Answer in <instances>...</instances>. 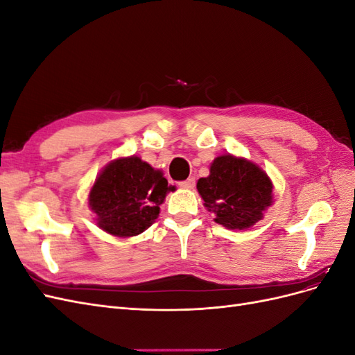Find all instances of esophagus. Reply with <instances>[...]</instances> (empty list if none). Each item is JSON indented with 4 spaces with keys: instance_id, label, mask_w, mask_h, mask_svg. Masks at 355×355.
<instances>
[{
    "instance_id": "1",
    "label": "esophagus",
    "mask_w": 355,
    "mask_h": 355,
    "mask_svg": "<svg viewBox=\"0 0 355 355\" xmlns=\"http://www.w3.org/2000/svg\"><path fill=\"white\" fill-rule=\"evenodd\" d=\"M179 187L184 188V189H194L196 187V179L194 178H189L184 182H179Z\"/></svg>"
}]
</instances>
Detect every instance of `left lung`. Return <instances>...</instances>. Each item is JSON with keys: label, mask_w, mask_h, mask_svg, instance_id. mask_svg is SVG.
<instances>
[{"label": "left lung", "mask_w": 355, "mask_h": 355, "mask_svg": "<svg viewBox=\"0 0 355 355\" xmlns=\"http://www.w3.org/2000/svg\"><path fill=\"white\" fill-rule=\"evenodd\" d=\"M272 182L252 161L225 154L213 159L210 175L197 182L204 207L228 230H247L272 204Z\"/></svg>", "instance_id": "1"}]
</instances>
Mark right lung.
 <instances>
[{"instance_id":"obj_1","label":"right lung","mask_w":355,"mask_h":355,"mask_svg":"<svg viewBox=\"0 0 355 355\" xmlns=\"http://www.w3.org/2000/svg\"><path fill=\"white\" fill-rule=\"evenodd\" d=\"M168 185L159 170L139 157L116 158L106 166L89 194L98 227L115 237H135L155 222Z\"/></svg>"}]
</instances>
